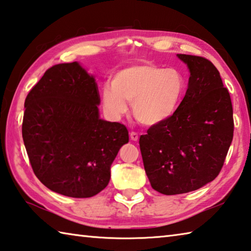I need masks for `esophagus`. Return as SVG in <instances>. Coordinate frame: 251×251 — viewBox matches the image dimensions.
Masks as SVG:
<instances>
[{
    "mask_svg": "<svg viewBox=\"0 0 251 251\" xmlns=\"http://www.w3.org/2000/svg\"><path fill=\"white\" fill-rule=\"evenodd\" d=\"M129 137H130L131 141H134V142L138 141V134L135 133V131H131V133L129 134Z\"/></svg>",
    "mask_w": 251,
    "mask_h": 251,
    "instance_id": "esophagus-1",
    "label": "esophagus"
}]
</instances>
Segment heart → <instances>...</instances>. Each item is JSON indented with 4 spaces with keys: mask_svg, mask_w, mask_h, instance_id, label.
<instances>
[{
    "mask_svg": "<svg viewBox=\"0 0 251 251\" xmlns=\"http://www.w3.org/2000/svg\"><path fill=\"white\" fill-rule=\"evenodd\" d=\"M186 87L185 76L176 69H163L148 63L134 64L117 71L112 85H105L101 104L110 117L121 118L129 103L141 124L156 126L176 113Z\"/></svg>",
    "mask_w": 251,
    "mask_h": 251,
    "instance_id": "1",
    "label": "heart"
}]
</instances>
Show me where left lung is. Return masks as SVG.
I'll use <instances>...</instances> for the list:
<instances>
[{
  "label": "left lung",
  "mask_w": 251,
  "mask_h": 251,
  "mask_svg": "<svg viewBox=\"0 0 251 251\" xmlns=\"http://www.w3.org/2000/svg\"><path fill=\"white\" fill-rule=\"evenodd\" d=\"M189 70L176 113L139 138L152 188L164 195L197 190L218 176L233 136L232 105L218 70L208 59L177 54Z\"/></svg>",
  "instance_id": "left-lung-1"
}]
</instances>
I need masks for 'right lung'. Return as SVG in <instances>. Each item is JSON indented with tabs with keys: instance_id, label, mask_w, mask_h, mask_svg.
<instances>
[{
	"instance_id": "right-lung-1",
	"label": "right lung",
	"mask_w": 251,
	"mask_h": 251,
	"mask_svg": "<svg viewBox=\"0 0 251 251\" xmlns=\"http://www.w3.org/2000/svg\"><path fill=\"white\" fill-rule=\"evenodd\" d=\"M95 77L78 62L54 65L26 96L22 136L33 172L57 194L88 198L110 179L128 130L100 117Z\"/></svg>"
}]
</instances>
